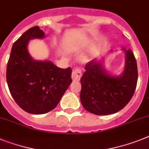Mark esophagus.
I'll use <instances>...</instances> for the list:
<instances>
[{
    "label": "esophagus",
    "instance_id": "esophagus-1",
    "mask_svg": "<svg viewBox=\"0 0 149 149\" xmlns=\"http://www.w3.org/2000/svg\"><path fill=\"white\" fill-rule=\"evenodd\" d=\"M81 77H82V70L79 67H77L75 68L72 72V75L71 77L74 81H79Z\"/></svg>",
    "mask_w": 149,
    "mask_h": 149
}]
</instances>
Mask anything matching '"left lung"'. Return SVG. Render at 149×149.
<instances>
[{"instance_id":"1","label":"left lung","mask_w":149,"mask_h":149,"mask_svg":"<svg viewBox=\"0 0 149 149\" xmlns=\"http://www.w3.org/2000/svg\"><path fill=\"white\" fill-rule=\"evenodd\" d=\"M126 63L123 73L118 77L106 72L101 62L95 59L85 66L81 77L80 100L86 111L96 115L118 112L132 98L138 80L137 63L131 50L123 48Z\"/></svg>"}]
</instances>
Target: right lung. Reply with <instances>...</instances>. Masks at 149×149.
Here are the masks:
<instances>
[{
  "label": "right lung",
  "mask_w": 149,
  "mask_h": 149,
  "mask_svg": "<svg viewBox=\"0 0 149 149\" xmlns=\"http://www.w3.org/2000/svg\"><path fill=\"white\" fill-rule=\"evenodd\" d=\"M44 37L38 26L26 31L13 43L7 67L11 95L23 111L34 114L54 109L72 82L70 67L62 69L51 61H36L29 54V41Z\"/></svg>",
  "instance_id": "obj_1"
}]
</instances>
